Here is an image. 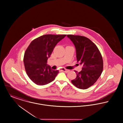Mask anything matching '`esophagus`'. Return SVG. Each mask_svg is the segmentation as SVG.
Here are the masks:
<instances>
[{
    "mask_svg": "<svg viewBox=\"0 0 123 123\" xmlns=\"http://www.w3.org/2000/svg\"><path fill=\"white\" fill-rule=\"evenodd\" d=\"M61 71H62V72H65V73H68V72H69V70H67V69H65V68H62V69H61Z\"/></svg>",
    "mask_w": 123,
    "mask_h": 123,
    "instance_id": "esophagus-1",
    "label": "esophagus"
}]
</instances>
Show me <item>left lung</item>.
Instances as JSON below:
<instances>
[{
	"instance_id": "1",
	"label": "left lung",
	"mask_w": 123,
	"mask_h": 123,
	"mask_svg": "<svg viewBox=\"0 0 123 123\" xmlns=\"http://www.w3.org/2000/svg\"><path fill=\"white\" fill-rule=\"evenodd\" d=\"M75 45L77 62L82 65V70L71 81L78 88L86 89L94 85L101 75L104 63L98 48L89 39L80 36L68 35Z\"/></svg>"
}]
</instances>
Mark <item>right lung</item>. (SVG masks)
Segmentation results:
<instances>
[{
  "instance_id": "add662e5",
  "label": "right lung",
  "mask_w": 123,
  "mask_h": 123,
  "mask_svg": "<svg viewBox=\"0 0 123 123\" xmlns=\"http://www.w3.org/2000/svg\"><path fill=\"white\" fill-rule=\"evenodd\" d=\"M66 36L45 35L34 39L29 45L23 62L27 75L35 84L46 85L55 80L59 71L47 65L48 58L57 43Z\"/></svg>"
}]
</instances>
